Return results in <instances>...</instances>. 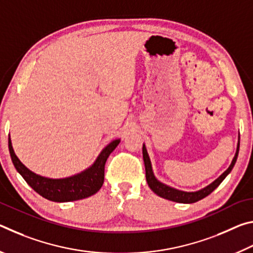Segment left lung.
<instances>
[{"mask_svg":"<svg viewBox=\"0 0 253 253\" xmlns=\"http://www.w3.org/2000/svg\"><path fill=\"white\" fill-rule=\"evenodd\" d=\"M239 147H240V136H239V142H238V146H237V152H235V155L233 157L232 162H231L229 169H226L223 174H221L220 176L215 179V181L212 182L210 185L205 186L204 188H202V190H199L195 192H185V191L177 190V188L170 187L169 185H166V184L158 181V179L155 177V175H154V173H153L152 163H151V160H149L146 146H145V144H144L143 145V158H144V164H145V170H146V181H147L148 186L151 187V190L158 196H161V198H163V199L173 201V202L188 203V204L198 202V201L207 198L209 194H211L212 192L220 185L222 181H223V179L230 174V172L232 170L233 166L235 164V162H237L238 154H239Z\"/></svg>","mask_w":253,"mask_h":253,"instance_id":"1","label":"left lung"}]
</instances>
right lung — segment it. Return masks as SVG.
<instances>
[{
	"label": "right lung",
	"mask_w": 253,
	"mask_h": 253,
	"mask_svg": "<svg viewBox=\"0 0 253 253\" xmlns=\"http://www.w3.org/2000/svg\"><path fill=\"white\" fill-rule=\"evenodd\" d=\"M119 143L121 139L113 140L102 149L90 168L66 178H49L30 170L15 155L10 137H8V151L14 168L37 193L53 202H70V201L89 198L100 190L104 184L106 161Z\"/></svg>",
	"instance_id": "1"
}]
</instances>
